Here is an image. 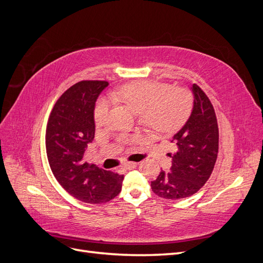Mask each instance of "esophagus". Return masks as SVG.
<instances>
[{
    "instance_id": "34e87169",
    "label": "esophagus",
    "mask_w": 263,
    "mask_h": 263,
    "mask_svg": "<svg viewBox=\"0 0 263 263\" xmlns=\"http://www.w3.org/2000/svg\"><path fill=\"white\" fill-rule=\"evenodd\" d=\"M137 162H126L125 163V168L127 170H132V169H135L137 166Z\"/></svg>"
}]
</instances>
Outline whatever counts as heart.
<instances>
[{"mask_svg": "<svg viewBox=\"0 0 263 263\" xmlns=\"http://www.w3.org/2000/svg\"><path fill=\"white\" fill-rule=\"evenodd\" d=\"M169 90L165 84L136 81L113 91L110 95L116 102L130 107L151 129L169 134L185 123L192 108V100L186 91ZM112 105L113 102L108 98L99 100L94 110V121L98 126L106 122Z\"/></svg>", "mask_w": 263, "mask_h": 263, "instance_id": "b5f03b06", "label": "heart"}]
</instances>
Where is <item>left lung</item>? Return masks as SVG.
Here are the masks:
<instances>
[{"label":"left lung","instance_id":"8db88e82","mask_svg":"<svg viewBox=\"0 0 263 263\" xmlns=\"http://www.w3.org/2000/svg\"><path fill=\"white\" fill-rule=\"evenodd\" d=\"M193 106L185 124L173 135L177 151L170 154L169 172L161 171L151 189L166 200L193 195L209 180L218 153V126L212 103L196 84L191 86Z\"/></svg>","mask_w":263,"mask_h":263}]
</instances>
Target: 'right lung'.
Masks as SVG:
<instances>
[{
  "mask_svg": "<svg viewBox=\"0 0 263 263\" xmlns=\"http://www.w3.org/2000/svg\"><path fill=\"white\" fill-rule=\"evenodd\" d=\"M105 81H81L55 103L46 132L47 157L54 178L77 200L99 204L113 200L122 191L124 176L84 160L95 134L94 109Z\"/></svg>",
  "mask_w": 263,
  "mask_h": 263,
  "instance_id": "right-lung-1",
  "label": "right lung"
}]
</instances>
